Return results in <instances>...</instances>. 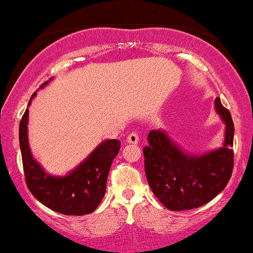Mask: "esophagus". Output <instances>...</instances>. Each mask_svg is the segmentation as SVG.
I'll use <instances>...</instances> for the list:
<instances>
[{"instance_id": "34e87169", "label": "esophagus", "mask_w": 253, "mask_h": 253, "mask_svg": "<svg viewBox=\"0 0 253 253\" xmlns=\"http://www.w3.org/2000/svg\"><path fill=\"white\" fill-rule=\"evenodd\" d=\"M127 143L128 144H138V141H139V135H138V133L135 132V130H132V132L129 133L128 135H127Z\"/></svg>"}]
</instances>
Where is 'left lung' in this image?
I'll use <instances>...</instances> for the list:
<instances>
[{
	"label": "left lung",
	"mask_w": 253,
	"mask_h": 253,
	"mask_svg": "<svg viewBox=\"0 0 253 253\" xmlns=\"http://www.w3.org/2000/svg\"><path fill=\"white\" fill-rule=\"evenodd\" d=\"M215 108L226 125L225 144L205 156L182 152L165 132L152 129L143 149L147 182L168 210L188 211L206 205L225 189L234 167V124L219 97Z\"/></svg>",
	"instance_id": "left-lung-1"
}]
</instances>
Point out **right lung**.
I'll return each mask as SVG.
<instances>
[{"instance_id": "1", "label": "right lung", "mask_w": 253, "mask_h": 253, "mask_svg": "<svg viewBox=\"0 0 253 253\" xmlns=\"http://www.w3.org/2000/svg\"><path fill=\"white\" fill-rule=\"evenodd\" d=\"M42 84V86L45 85ZM36 92L32 95L28 106ZM28 109L22 115L19 140L26 184L39 202L65 215H85L97 208L106 193L107 178L121 143L117 139L103 141L80 167L65 177L46 173L31 155L27 136Z\"/></svg>"}]
</instances>
